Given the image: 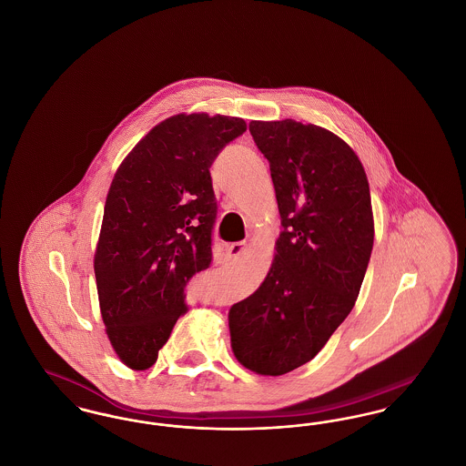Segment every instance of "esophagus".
<instances>
[{
  "label": "esophagus",
  "instance_id": "34e87169",
  "mask_svg": "<svg viewBox=\"0 0 466 466\" xmlns=\"http://www.w3.org/2000/svg\"><path fill=\"white\" fill-rule=\"evenodd\" d=\"M244 249H246V243H244V241L228 244V246L225 248V255H227L228 258H238V257L243 253Z\"/></svg>",
  "mask_w": 466,
  "mask_h": 466
}]
</instances>
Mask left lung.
Masks as SVG:
<instances>
[{
	"mask_svg": "<svg viewBox=\"0 0 466 466\" xmlns=\"http://www.w3.org/2000/svg\"><path fill=\"white\" fill-rule=\"evenodd\" d=\"M270 166L283 230L255 293L228 310L230 348L258 376H283L318 355L355 306L374 246L365 169L332 131L251 120Z\"/></svg>",
	"mask_w": 466,
	"mask_h": 466,
	"instance_id": "1",
	"label": "left lung"
}]
</instances>
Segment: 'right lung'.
<instances>
[{
    "label": "right lung",
    "instance_id": "add662e5",
    "mask_svg": "<svg viewBox=\"0 0 466 466\" xmlns=\"http://www.w3.org/2000/svg\"><path fill=\"white\" fill-rule=\"evenodd\" d=\"M244 131L239 116L177 113L145 134L111 179L94 272L111 348L131 370L156 363L187 310V283L213 264L209 167Z\"/></svg>",
    "mask_w": 466,
    "mask_h": 466
}]
</instances>
